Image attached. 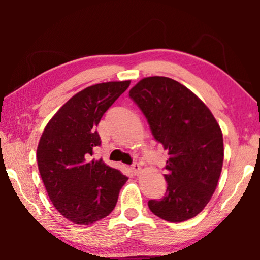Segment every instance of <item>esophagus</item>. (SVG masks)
<instances>
[{
  "mask_svg": "<svg viewBox=\"0 0 260 260\" xmlns=\"http://www.w3.org/2000/svg\"><path fill=\"white\" fill-rule=\"evenodd\" d=\"M131 169H133V172H134L135 175H140L141 172H142L141 166L138 165V163H134V165L131 166Z\"/></svg>",
  "mask_w": 260,
  "mask_h": 260,
  "instance_id": "obj_1",
  "label": "esophagus"
}]
</instances>
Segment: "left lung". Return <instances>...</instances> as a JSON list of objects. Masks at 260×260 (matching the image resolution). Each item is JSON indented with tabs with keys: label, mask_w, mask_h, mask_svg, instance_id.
Returning <instances> with one entry per match:
<instances>
[{
	"label": "left lung",
	"mask_w": 260,
	"mask_h": 260,
	"mask_svg": "<svg viewBox=\"0 0 260 260\" xmlns=\"http://www.w3.org/2000/svg\"><path fill=\"white\" fill-rule=\"evenodd\" d=\"M129 95L169 155L167 191L159 200H149V208L169 222L194 218L211 200L221 174L223 140L218 122L200 98L170 78H144Z\"/></svg>",
	"instance_id": "obj_1"
}]
</instances>
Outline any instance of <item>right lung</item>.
Here are the masks:
<instances>
[{
	"mask_svg": "<svg viewBox=\"0 0 260 260\" xmlns=\"http://www.w3.org/2000/svg\"><path fill=\"white\" fill-rule=\"evenodd\" d=\"M130 80L84 88L52 117L39 141L37 158L42 182L60 214L90 225L113 211L127 177L103 159L92 158L101 145L97 125Z\"/></svg>",
	"mask_w": 260,
	"mask_h": 260,
	"instance_id": "add662e5",
	"label": "right lung"
}]
</instances>
